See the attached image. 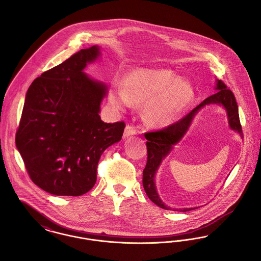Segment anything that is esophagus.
Wrapping results in <instances>:
<instances>
[{
	"label": "esophagus",
	"mask_w": 261,
	"mask_h": 261,
	"mask_svg": "<svg viewBox=\"0 0 261 261\" xmlns=\"http://www.w3.org/2000/svg\"><path fill=\"white\" fill-rule=\"evenodd\" d=\"M136 132H137V131H136V129H135L134 126H132V125H127V126L125 127L123 137H124V138H127V137H129V136L135 135Z\"/></svg>",
	"instance_id": "obj_1"
}]
</instances>
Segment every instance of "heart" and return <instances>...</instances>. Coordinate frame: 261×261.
Returning <instances> with one entry per match:
<instances>
[{
	"label": "heart",
	"mask_w": 261,
	"mask_h": 261,
	"mask_svg": "<svg viewBox=\"0 0 261 261\" xmlns=\"http://www.w3.org/2000/svg\"><path fill=\"white\" fill-rule=\"evenodd\" d=\"M194 88L170 69H139L130 73L124 86L116 84L109 92L110 102L118 108L132 101L144 103V118L154 127L174 122L194 99Z\"/></svg>",
	"instance_id": "1"
}]
</instances>
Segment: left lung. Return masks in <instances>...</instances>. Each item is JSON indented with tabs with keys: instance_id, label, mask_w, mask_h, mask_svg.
I'll use <instances>...</instances> for the list:
<instances>
[{
	"instance_id": "left-lung-1",
	"label": "left lung",
	"mask_w": 261,
	"mask_h": 261,
	"mask_svg": "<svg viewBox=\"0 0 261 261\" xmlns=\"http://www.w3.org/2000/svg\"><path fill=\"white\" fill-rule=\"evenodd\" d=\"M215 89L217 90V92H215L214 94L204 99L198 107L191 110L187 115H185L184 118H181L177 122L169 125L168 127L161 130L145 133V138L148 140L146 143L148 158L146 167L143 170V186L151 201H153L155 205L163 209L169 210V207L162 201L158 194L154 184L155 172L159 169L162 161L169 154L173 146L177 144L180 141V139L184 137L195 114L201 108L209 105L223 106L227 111L230 128L237 131L242 136V138H244L242 125L240 122L238 105L233 93L227 88V86L221 80H217V87ZM192 209L196 208H184L175 210L180 212H186Z\"/></svg>"
}]
</instances>
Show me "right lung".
I'll list each match as a JSON object with an SVG mask.
<instances>
[{"instance_id": "right-lung-1", "label": "right lung", "mask_w": 261, "mask_h": 261, "mask_svg": "<svg viewBox=\"0 0 261 261\" xmlns=\"http://www.w3.org/2000/svg\"><path fill=\"white\" fill-rule=\"evenodd\" d=\"M99 47L82 49L36 77L27 92L16 145L31 180L50 194L80 196L96 181L100 155L125 123L100 119L108 88L83 70Z\"/></svg>"}]
</instances>
